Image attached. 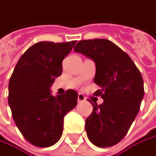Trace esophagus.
<instances>
[{
  "instance_id": "obj_1",
  "label": "esophagus",
  "mask_w": 156,
  "mask_h": 156,
  "mask_svg": "<svg viewBox=\"0 0 156 156\" xmlns=\"http://www.w3.org/2000/svg\"><path fill=\"white\" fill-rule=\"evenodd\" d=\"M77 101H79V102H80V101H86V97H85L83 94L79 93V95H77Z\"/></svg>"
}]
</instances>
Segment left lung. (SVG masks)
Here are the masks:
<instances>
[{"mask_svg":"<svg viewBox=\"0 0 156 156\" xmlns=\"http://www.w3.org/2000/svg\"><path fill=\"white\" fill-rule=\"evenodd\" d=\"M75 52L91 58L96 64L94 82L101 87L95 94L103 103L93 106L86 119L90 141L98 147L118 144L128 133L144 98L143 76L131 57L107 39L81 40Z\"/></svg>","mask_w":156,"mask_h":156,"instance_id":"obj_1","label":"left lung"}]
</instances>
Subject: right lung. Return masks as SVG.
Returning a JSON list of instances; mask_svg holds the SVG:
<instances>
[{
  "label": "right lung",
  "instance_id": "right-lung-1",
  "mask_svg": "<svg viewBox=\"0 0 156 156\" xmlns=\"http://www.w3.org/2000/svg\"><path fill=\"white\" fill-rule=\"evenodd\" d=\"M76 41L38 42L17 62L9 81L8 102L13 121L33 145L49 147L61 137L65 115L77 102V93L68 90L53 96L50 87L62 74V62Z\"/></svg>",
  "mask_w": 156,
  "mask_h": 156
}]
</instances>
